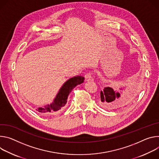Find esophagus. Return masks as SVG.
I'll return each instance as SVG.
<instances>
[{"mask_svg":"<svg viewBox=\"0 0 159 159\" xmlns=\"http://www.w3.org/2000/svg\"><path fill=\"white\" fill-rule=\"evenodd\" d=\"M85 81H92L93 80V76L92 73H88L84 75Z\"/></svg>","mask_w":159,"mask_h":159,"instance_id":"34e87169","label":"esophagus"}]
</instances>
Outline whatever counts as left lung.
<instances>
[{"label": "left lung", "mask_w": 159, "mask_h": 159, "mask_svg": "<svg viewBox=\"0 0 159 159\" xmlns=\"http://www.w3.org/2000/svg\"><path fill=\"white\" fill-rule=\"evenodd\" d=\"M125 89V87H121L119 90L122 91ZM122 94V92L117 91L111 87H105L103 90L100 91V98L99 100L100 106L107 109H114L119 107L125 100V97L121 98Z\"/></svg>", "instance_id": "1"}]
</instances>
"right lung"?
Returning <instances> with one entry per match:
<instances>
[{
    "label": "right lung",
    "mask_w": 159,
    "mask_h": 159,
    "mask_svg": "<svg viewBox=\"0 0 159 159\" xmlns=\"http://www.w3.org/2000/svg\"><path fill=\"white\" fill-rule=\"evenodd\" d=\"M84 78L81 76H74L67 80L61 87L54 100L50 104L39 107L37 111L43 116H48L61 110L67 103V97L72 90L77 85L84 82Z\"/></svg>",
    "instance_id": "1"
}]
</instances>
